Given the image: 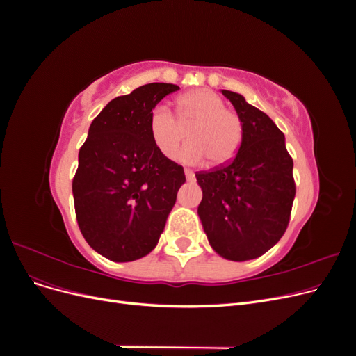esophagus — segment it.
<instances>
[{"mask_svg":"<svg viewBox=\"0 0 356 356\" xmlns=\"http://www.w3.org/2000/svg\"><path fill=\"white\" fill-rule=\"evenodd\" d=\"M184 174H186L187 181H193V179H195V172H193V170L186 169V170H184Z\"/></svg>","mask_w":356,"mask_h":356,"instance_id":"obj_1","label":"esophagus"}]
</instances>
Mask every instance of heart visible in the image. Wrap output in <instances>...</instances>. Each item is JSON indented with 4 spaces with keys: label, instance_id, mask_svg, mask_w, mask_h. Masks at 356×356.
<instances>
[{
    "label": "heart",
    "instance_id": "obj_1",
    "mask_svg": "<svg viewBox=\"0 0 356 356\" xmlns=\"http://www.w3.org/2000/svg\"><path fill=\"white\" fill-rule=\"evenodd\" d=\"M177 120L175 121V118ZM188 145L179 159L187 163L208 161L209 168L230 163L243 144V122L218 93L209 89H196L175 99V117L165 105H157L147 120V131L153 145L163 157H174L188 127Z\"/></svg>",
    "mask_w": 356,
    "mask_h": 356
}]
</instances>
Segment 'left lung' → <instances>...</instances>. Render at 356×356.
I'll use <instances>...</instances> for the list:
<instances>
[{
  "label": "left lung",
  "instance_id": "1",
  "mask_svg": "<svg viewBox=\"0 0 356 356\" xmlns=\"http://www.w3.org/2000/svg\"><path fill=\"white\" fill-rule=\"evenodd\" d=\"M243 122V144L230 163L197 172V208L213 251L232 261L252 260L282 238L296 196L285 136L242 95L222 90Z\"/></svg>",
  "mask_w": 356,
  "mask_h": 356
}]
</instances>
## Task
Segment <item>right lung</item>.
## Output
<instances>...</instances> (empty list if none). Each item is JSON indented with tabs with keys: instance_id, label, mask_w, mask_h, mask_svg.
I'll list each match as a JSON object with an SVG mask.
<instances>
[{
	"instance_id": "add662e5",
	"label": "right lung",
	"mask_w": 356,
	"mask_h": 356,
	"mask_svg": "<svg viewBox=\"0 0 356 356\" xmlns=\"http://www.w3.org/2000/svg\"><path fill=\"white\" fill-rule=\"evenodd\" d=\"M179 88L149 83L117 96L95 117L72 179L75 217L96 252L134 261L152 252L163 233L184 169L161 156L147 120L166 95Z\"/></svg>"
}]
</instances>
